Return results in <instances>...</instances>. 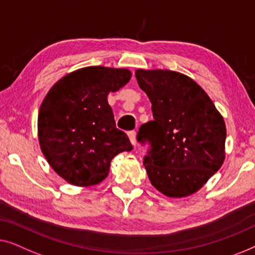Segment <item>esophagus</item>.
Instances as JSON below:
<instances>
[{
    "mask_svg": "<svg viewBox=\"0 0 255 255\" xmlns=\"http://www.w3.org/2000/svg\"><path fill=\"white\" fill-rule=\"evenodd\" d=\"M128 136H129V139H130L131 144L135 146L136 145V131L135 130L128 131Z\"/></svg>",
    "mask_w": 255,
    "mask_h": 255,
    "instance_id": "1",
    "label": "esophagus"
}]
</instances>
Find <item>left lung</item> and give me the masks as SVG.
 Listing matches in <instances>:
<instances>
[{"label":"left lung","mask_w":255,"mask_h":255,"mask_svg":"<svg viewBox=\"0 0 255 255\" xmlns=\"http://www.w3.org/2000/svg\"><path fill=\"white\" fill-rule=\"evenodd\" d=\"M135 76L153 116L136 136L149 144L143 159L149 180L166 196L191 195L224 162L223 118L203 89L184 74L137 69Z\"/></svg>","instance_id":"8db88e82"}]
</instances>
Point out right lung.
I'll use <instances>...</instances> for the list:
<instances>
[{"label": "right lung", "mask_w": 255, "mask_h": 255, "mask_svg": "<svg viewBox=\"0 0 255 255\" xmlns=\"http://www.w3.org/2000/svg\"><path fill=\"white\" fill-rule=\"evenodd\" d=\"M130 76L128 69L82 68L61 78L45 97L38 116L39 143L53 170L69 184H99L111 160L132 149L107 102V95Z\"/></svg>", "instance_id": "add662e5"}]
</instances>
